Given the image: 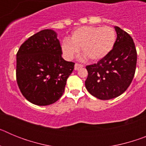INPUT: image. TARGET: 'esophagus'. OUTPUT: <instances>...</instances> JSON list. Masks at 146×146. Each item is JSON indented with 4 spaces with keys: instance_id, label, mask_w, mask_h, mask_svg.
Wrapping results in <instances>:
<instances>
[{
    "instance_id": "esophagus-1",
    "label": "esophagus",
    "mask_w": 146,
    "mask_h": 146,
    "mask_svg": "<svg viewBox=\"0 0 146 146\" xmlns=\"http://www.w3.org/2000/svg\"><path fill=\"white\" fill-rule=\"evenodd\" d=\"M82 67H83V65H82V64H75V65H74V70H78V69L82 68Z\"/></svg>"
}]
</instances>
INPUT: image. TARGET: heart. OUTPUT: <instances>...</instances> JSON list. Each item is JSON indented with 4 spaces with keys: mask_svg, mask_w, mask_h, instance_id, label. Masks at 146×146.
<instances>
[{
    "mask_svg": "<svg viewBox=\"0 0 146 146\" xmlns=\"http://www.w3.org/2000/svg\"><path fill=\"white\" fill-rule=\"evenodd\" d=\"M116 41V33L112 27L83 26L72 32L69 40L65 39L62 51L67 58L79 53L80 49L91 61L104 58L113 50Z\"/></svg>",
    "mask_w": 146,
    "mask_h": 146,
    "instance_id": "1",
    "label": "heart"
}]
</instances>
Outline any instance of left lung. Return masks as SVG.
<instances>
[{
	"label": "left lung",
	"mask_w": 146,
	"mask_h": 146,
	"mask_svg": "<svg viewBox=\"0 0 146 146\" xmlns=\"http://www.w3.org/2000/svg\"><path fill=\"white\" fill-rule=\"evenodd\" d=\"M114 28L117 38L113 50L97 64L86 66V89L102 100L123 94L131 84L136 69L137 51L133 39L119 27Z\"/></svg>",
	"instance_id": "1"
}]
</instances>
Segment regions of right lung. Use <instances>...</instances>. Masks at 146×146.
<instances>
[{
	"label": "right lung",
	"mask_w": 146,
	"mask_h": 146,
	"mask_svg": "<svg viewBox=\"0 0 146 146\" xmlns=\"http://www.w3.org/2000/svg\"><path fill=\"white\" fill-rule=\"evenodd\" d=\"M57 33L42 30L28 38L17 53V82L25 99L38 106L62 96L74 63L62 58Z\"/></svg>",
	"instance_id": "obj_1"
}]
</instances>
